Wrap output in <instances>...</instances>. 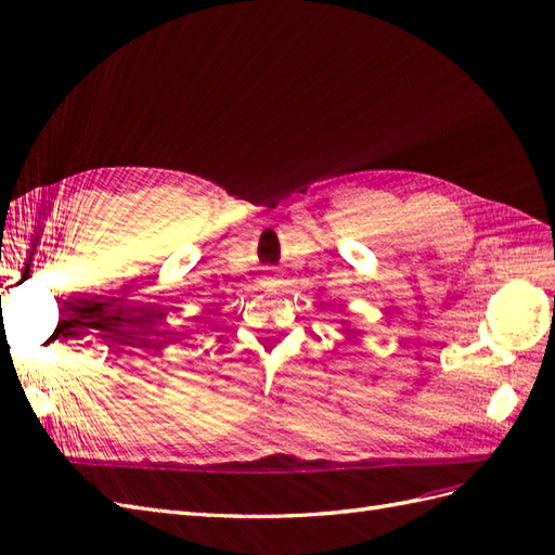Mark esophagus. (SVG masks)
Instances as JSON below:
<instances>
[{"label":"esophagus","instance_id":"obj_1","mask_svg":"<svg viewBox=\"0 0 555 555\" xmlns=\"http://www.w3.org/2000/svg\"><path fill=\"white\" fill-rule=\"evenodd\" d=\"M262 279H264L267 283H272V281L276 279V272H274V269H264V274H262Z\"/></svg>","mask_w":555,"mask_h":555}]
</instances>
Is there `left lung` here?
I'll list each match as a JSON object with an SVG mask.
<instances>
[{
  "mask_svg": "<svg viewBox=\"0 0 555 555\" xmlns=\"http://www.w3.org/2000/svg\"><path fill=\"white\" fill-rule=\"evenodd\" d=\"M343 325H345V328H343V333L347 335V343H357V337H359V331H353V328H351V325H349L347 321H343Z\"/></svg>",
  "mask_w": 555,
  "mask_h": 555,
  "instance_id": "1",
  "label": "left lung"
}]
</instances>
